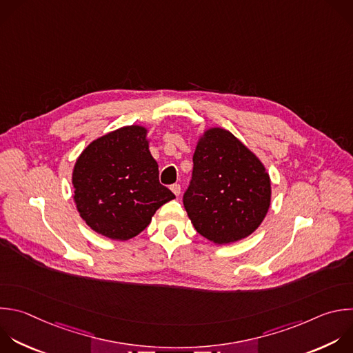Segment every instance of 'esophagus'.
<instances>
[{"label": "esophagus", "mask_w": 353, "mask_h": 353, "mask_svg": "<svg viewBox=\"0 0 353 353\" xmlns=\"http://www.w3.org/2000/svg\"><path fill=\"white\" fill-rule=\"evenodd\" d=\"M170 190H172V192H173L176 196H179V195H180V192H181V187H180V184H173V185H170Z\"/></svg>", "instance_id": "esophagus-1"}]
</instances>
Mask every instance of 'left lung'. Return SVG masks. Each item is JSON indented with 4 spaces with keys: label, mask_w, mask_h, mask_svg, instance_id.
<instances>
[{
    "label": "left lung",
    "mask_w": 353,
    "mask_h": 353,
    "mask_svg": "<svg viewBox=\"0 0 353 353\" xmlns=\"http://www.w3.org/2000/svg\"><path fill=\"white\" fill-rule=\"evenodd\" d=\"M183 203L202 237L223 245L261 225L272 201L270 177L259 158L236 136L210 128L199 137Z\"/></svg>",
    "instance_id": "8db88e82"
}]
</instances>
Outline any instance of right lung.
Masks as SVG:
<instances>
[{
    "instance_id": "right-lung-1",
    "label": "right lung",
    "mask_w": 353,
    "mask_h": 353,
    "mask_svg": "<svg viewBox=\"0 0 353 353\" xmlns=\"http://www.w3.org/2000/svg\"><path fill=\"white\" fill-rule=\"evenodd\" d=\"M147 133L139 125L110 132L88 144L74 163L73 199L80 217L110 240L139 236L155 212L176 198L159 183Z\"/></svg>"
}]
</instances>
